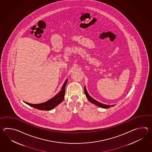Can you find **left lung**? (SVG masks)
<instances>
[{"label":"left lung","instance_id":"left-lung-1","mask_svg":"<svg viewBox=\"0 0 152 152\" xmlns=\"http://www.w3.org/2000/svg\"><path fill=\"white\" fill-rule=\"evenodd\" d=\"M84 91H85V94L86 97L87 98V99L89 100L91 103L94 104V105H96L97 106L100 107L104 108V109H107V108L110 107V105H106V104H104L101 103L100 102H98L97 100H95L92 97H91L89 95V94H88V92H87L86 86H85V87H84ZM114 105H112L111 107H113Z\"/></svg>","mask_w":152,"mask_h":152}]
</instances>
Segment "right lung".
Wrapping results in <instances>:
<instances>
[{
  "label": "right lung",
  "instance_id": "add662e5",
  "mask_svg": "<svg viewBox=\"0 0 152 152\" xmlns=\"http://www.w3.org/2000/svg\"><path fill=\"white\" fill-rule=\"evenodd\" d=\"M67 80L68 79H66L65 80L64 84L62 86L61 91L58 92V94L55 95L54 97H53L50 99L45 102L42 103L37 104L29 103L26 102H24L26 104H28L29 106L33 107L39 110H47V111L52 110L56 106H58L59 104L61 103L64 100L65 98V87L66 86Z\"/></svg>",
  "mask_w": 152,
  "mask_h": 152
}]
</instances>
